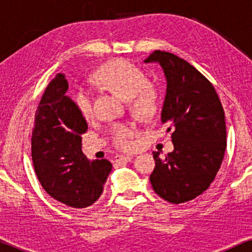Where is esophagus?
I'll use <instances>...</instances> for the list:
<instances>
[{"mask_svg":"<svg viewBox=\"0 0 252 252\" xmlns=\"http://www.w3.org/2000/svg\"><path fill=\"white\" fill-rule=\"evenodd\" d=\"M116 162H130L132 160V155H117L115 156Z\"/></svg>","mask_w":252,"mask_h":252,"instance_id":"obj_1","label":"esophagus"}]
</instances>
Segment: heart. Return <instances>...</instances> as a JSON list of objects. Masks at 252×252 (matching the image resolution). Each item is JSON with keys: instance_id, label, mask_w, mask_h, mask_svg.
I'll list each match as a JSON object with an SVG mask.
<instances>
[{"instance_id": "b5f03b06", "label": "heart", "mask_w": 252, "mask_h": 252, "mask_svg": "<svg viewBox=\"0 0 252 252\" xmlns=\"http://www.w3.org/2000/svg\"><path fill=\"white\" fill-rule=\"evenodd\" d=\"M98 83L111 90L124 100H130L137 116L150 117L158 108V94L153 86L147 85L148 78L142 70L126 60L106 63L96 73ZM78 110L83 116L92 114V96L85 90H78L74 96ZM135 129L130 124L118 123L111 128L112 142L118 149L129 150L134 147Z\"/></svg>"}]
</instances>
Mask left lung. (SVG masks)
<instances>
[{"mask_svg":"<svg viewBox=\"0 0 252 252\" xmlns=\"http://www.w3.org/2000/svg\"><path fill=\"white\" fill-rule=\"evenodd\" d=\"M144 63H156L166 77L161 123L172 131L174 150L160 158L154 152L153 189L172 204L204 193L215 180L226 149V126L220 99L209 80L189 63L155 51Z\"/></svg>","mask_w":252,"mask_h":252,"instance_id":"8db88e82","label":"left lung"}]
</instances>
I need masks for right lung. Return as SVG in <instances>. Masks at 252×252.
Masks as SVG:
<instances>
[{"mask_svg": "<svg viewBox=\"0 0 252 252\" xmlns=\"http://www.w3.org/2000/svg\"><path fill=\"white\" fill-rule=\"evenodd\" d=\"M67 89L65 76L58 73L43 92L32 132V158L40 184L52 198L85 209L102 194L112 164L84 155L82 134L88 123L65 94Z\"/></svg>", "mask_w": 252, "mask_h": 252, "instance_id": "add662e5", "label": "right lung"}]
</instances>
